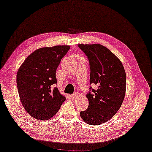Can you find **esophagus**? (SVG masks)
I'll return each mask as SVG.
<instances>
[{
    "label": "esophagus",
    "mask_w": 152,
    "mask_h": 152,
    "mask_svg": "<svg viewBox=\"0 0 152 152\" xmlns=\"http://www.w3.org/2000/svg\"><path fill=\"white\" fill-rule=\"evenodd\" d=\"M71 96L73 98V99H76V98L79 97V93H75V94H72Z\"/></svg>",
    "instance_id": "esophagus-1"
}]
</instances>
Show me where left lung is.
Wrapping results in <instances>:
<instances>
[{"label":"left lung","mask_w":152,"mask_h":152,"mask_svg":"<svg viewBox=\"0 0 152 152\" xmlns=\"http://www.w3.org/2000/svg\"><path fill=\"white\" fill-rule=\"evenodd\" d=\"M89 60L90 83L98 86L94 94L86 95L89 105L80 116L90 125L109 121L122 106L126 94V75L122 62L106 47L100 44H79ZM90 89L92 88L90 87Z\"/></svg>","instance_id":"obj_1"}]
</instances>
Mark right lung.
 Wrapping results in <instances>:
<instances>
[{
  "label": "right lung",
  "instance_id": "right-lung-1",
  "mask_svg": "<svg viewBox=\"0 0 152 152\" xmlns=\"http://www.w3.org/2000/svg\"><path fill=\"white\" fill-rule=\"evenodd\" d=\"M69 45L37 49L28 56L18 69L17 86L20 101L28 113L39 120L54 116L66 97L53 85L56 72Z\"/></svg>",
  "mask_w": 152,
  "mask_h": 152
}]
</instances>
